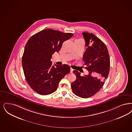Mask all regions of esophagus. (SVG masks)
I'll return each mask as SVG.
<instances>
[{
  "label": "esophagus",
  "instance_id": "esophagus-1",
  "mask_svg": "<svg viewBox=\"0 0 132 132\" xmlns=\"http://www.w3.org/2000/svg\"><path fill=\"white\" fill-rule=\"evenodd\" d=\"M73 69L72 68H71V69H70V73H73Z\"/></svg>",
  "mask_w": 132,
  "mask_h": 132
}]
</instances>
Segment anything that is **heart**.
Segmentation results:
<instances>
[{
    "mask_svg": "<svg viewBox=\"0 0 132 132\" xmlns=\"http://www.w3.org/2000/svg\"><path fill=\"white\" fill-rule=\"evenodd\" d=\"M82 40L81 39H78V40Z\"/></svg>",
    "mask_w": 132,
    "mask_h": 132,
    "instance_id": "1",
    "label": "heart"
}]
</instances>
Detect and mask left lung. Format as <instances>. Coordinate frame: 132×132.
<instances>
[{
    "label": "left lung",
    "mask_w": 132,
    "mask_h": 132,
    "mask_svg": "<svg viewBox=\"0 0 132 132\" xmlns=\"http://www.w3.org/2000/svg\"><path fill=\"white\" fill-rule=\"evenodd\" d=\"M82 34L87 47L83 59L89 73L80 76L79 72L74 70L77 78L71 84V87L75 95L87 98L97 93L103 86L109 74L110 59L107 47L99 38L88 32ZM94 74L97 77H93Z\"/></svg>",
    "instance_id": "1"
}]
</instances>
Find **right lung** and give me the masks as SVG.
Instances as JSON below:
<instances>
[{
    "label": "right lung",
    "mask_w": 132,
    "mask_h": 132,
    "mask_svg": "<svg viewBox=\"0 0 132 132\" xmlns=\"http://www.w3.org/2000/svg\"><path fill=\"white\" fill-rule=\"evenodd\" d=\"M52 29L33 35L25 46L22 65L27 82L37 93L47 95L56 91L60 81L70 71L68 65H52V55L73 36Z\"/></svg>",
    "instance_id": "right-lung-1"
}]
</instances>
